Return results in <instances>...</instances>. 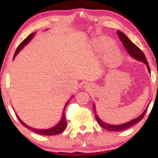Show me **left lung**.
Here are the masks:
<instances>
[{"label": "left lung", "mask_w": 158, "mask_h": 158, "mask_svg": "<svg viewBox=\"0 0 158 158\" xmlns=\"http://www.w3.org/2000/svg\"><path fill=\"white\" fill-rule=\"evenodd\" d=\"M117 34H118L119 39H120L121 41L123 44L124 47H125V49H126V50L127 52L129 53V55H131V57H134V58L138 60L143 62V63L147 65V69H148V71L150 72V69H149V65L148 64V62H147V58H146V56L144 55V54L143 53V52L141 51V49L135 44H133L132 41H131V40H130L126 36V35L124 34V33H122V32L118 31H117ZM93 107H94L93 108L94 111H95V106H93ZM147 109H148V106H147V109H145V111H143V112L141 114L139 117H138L137 118L133 119V120L130 121L127 123L122 124V125H109V124L104 123V122H103L101 119L99 118L98 117L97 114H95V119H96L99 125H101L103 128L107 130V131H109L119 132V131H124V130H126L127 128H129V127L133 126V125H135V124L139 123V121L141 120V119L143 118V117H144L145 114L147 111Z\"/></svg>", "instance_id": "1"}]
</instances>
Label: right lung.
<instances>
[{"mask_svg": "<svg viewBox=\"0 0 158 158\" xmlns=\"http://www.w3.org/2000/svg\"><path fill=\"white\" fill-rule=\"evenodd\" d=\"M33 35H34V33H31V34H30L28 36L25 40H23V41H22V43H20V44L18 46V47L17 48V49H16V52L15 53V55H14V58L15 57V56L17 55V53L19 52V51L21 50V49H23V47L25 46V44H27V43L29 42L30 41H31V39H32V37L33 36ZM68 102L66 104H65V106L64 108V109H63V116H62V118L60 119V123L57 124V125L53 127H51V128L49 129H47V130H38V129H34V128H32V127L27 126V125H25V123H23V121L20 120V119L19 118V117H17L18 119H19V122L22 123V125H24L25 127H27V128H28L29 130H31V131H33V132L37 133V134H39V135H57L59 134V133H60L63 132V131L65 129V127L67 126V122H66V119H65V107H66V106L68 105Z\"/></svg>", "mask_w": 158, "mask_h": 158, "instance_id": "add662e5", "label": "right lung"}]
</instances>
